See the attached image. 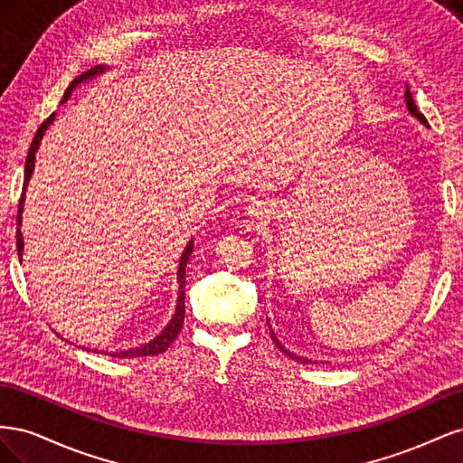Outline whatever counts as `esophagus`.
<instances>
[{"instance_id": "34e87169", "label": "esophagus", "mask_w": 463, "mask_h": 463, "mask_svg": "<svg viewBox=\"0 0 463 463\" xmlns=\"http://www.w3.org/2000/svg\"><path fill=\"white\" fill-rule=\"evenodd\" d=\"M249 213H250V216H255V218L269 216V204H266V203H253L249 206Z\"/></svg>"}]
</instances>
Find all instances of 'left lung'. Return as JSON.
Instances as JSON below:
<instances>
[{
  "label": "left lung",
  "mask_w": 463,
  "mask_h": 463,
  "mask_svg": "<svg viewBox=\"0 0 463 463\" xmlns=\"http://www.w3.org/2000/svg\"><path fill=\"white\" fill-rule=\"evenodd\" d=\"M405 104H408V109L411 111V116H415L419 121H421L423 125H429L427 123V118L421 114V111L417 109V106H415V102H413V98H411V92H410V89L405 90ZM270 335H272V340H274V344H276V347L279 349V352H282L284 355H288L289 359H296L298 363H303V365H309V363H313V361H309V359H305V357H298L296 354H291V352H288V349L279 344L278 340H276V335H274V332H272V328H270Z\"/></svg>",
  "instance_id": "obj_1"
}]
</instances>
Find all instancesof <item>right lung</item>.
Instances as JSON below:
<instances>
[{
  "label": "right lung",
  "mask_w": 463,
  "mask_h": 463,
  "mask_svg": "<svg viewBox=\"0 0 463 463\" xmlns=\"http://www.w3.org/2000/svg\"><path fill=\"white\" fill-rule=\"evenodd\" d=\"M104 65H96L92 69H89L87 73H82L80 77H77L75 80H71V85L67 87L65 94H63V100L65 102L69 96H71L73 89L79 85V82L87 80V79H92L94 75L102 73L104 71ZM55 114H52L44 123L40 125L33 143H31V148H29V156H26V164H24V181H23V194L19 199V214H17V226H21V214H23V203H24V191H26V185H29L31 181V174L34 172V160H36V150H38V145L42 141V137H44L46 129L50 128V123L53 121ZM17 253H19V260H21V255H23V233L21 230L17 228ZM193 253V241H189L187 249L184 250V255H181V262H179V270H177V279H179V298H177V309H175V315L174 318L170 320V325H167L164 328V332L160 335H156L152 342L141 345V347H135V349H128V352H116V354H109L111 357H119V359H133V357H148V355H158V354H164L167 347H170L174 344V340L177 338V334L181 332V326H184V320H185V266L189 262V257Z\"/></svg>",
  "instance_id": "add662e5"
}]
</instances>
